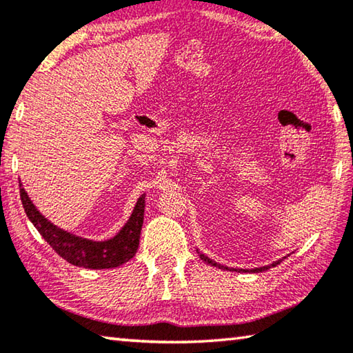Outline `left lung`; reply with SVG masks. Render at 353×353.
Here are the masks:
<instances>
[{
    "label": "left lung",
    "instance_id": "obj_1",
    "mask_svg": "<svg viewBox=\"0 0 353 353\" xmlns=\"http://www.w3.org/2000/svg\"><path fill=\"white\" fill-rule=\"evenodd\" d=\"M199 254V256H201V260L202 261H205L207 265H212V266H216V268H219V270H227V271H236V272H263V271H268V270H271V268H274V266H277V265H280V263L283 261V259H286V256H283V259H280V260H277V261H274V263H271V265H266V266H260V268H254V270H230V268H227V266H223V265H218L216 261H213L212 259H208L207 255H204L202 252H198Z\"/></svg>",
    "mask_w": 353,
    "mask_h": 353
}]
</instances>
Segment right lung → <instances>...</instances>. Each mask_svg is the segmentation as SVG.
<instances>
[{"instance_id": "1", "label": "right lung", "mask_w": 353, "mask_h": 353, "mask_svg": "<svg viewBox=\"0 0 353 353\" xmlns=\"http://www.w3.org/2000/svg\"><path fill=\"white\" fill-rule=\"evenodd\" d=\"M20 198L23 208L35 229L40 232L45 241L71 265L85 268V270H110L129 261L139 249L143 218H145V193L137 201L132 214L121 227V230L110 240L104 241H93L70 234L48 221L29 199L21 182Z\"/></svg>"}]
</instances>
